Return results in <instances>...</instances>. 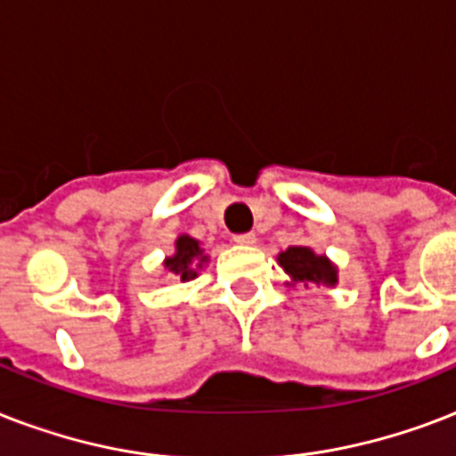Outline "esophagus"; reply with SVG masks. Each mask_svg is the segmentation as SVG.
Returning a JSON list of instances; mask_svg holds the SVG:
<instances>
[{"mask_svg":"<svg viewBox=\"0 0 456 456\" xmlns=\"http://www.w3.org/2000/svg\"><path fill=\"white\" fill-rule=\"evenodd\" d=\"M255 234H236L234 236V243H239V246H253L255 243Z\"/></svg>","mask_w":456,"mask_h":456,"instance_id":"obj_1","label":"esophagus"}]
</instances>
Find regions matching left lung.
<instances>
[{
  "label": "left lung",
  "mask_w": 456,
  "mask_h": 456,
  "mask_svg": "<svg viewBox=\"0 0 456 456\" xmlns=\"http://www.w3.org/2000/svg\"><path fill=\"white\" fill-rule=\"evenodd\" d=\"M279 266L290 276L286 286H318L335 288L339 283V269L328 255H318L309 246H290L288 250H281L276 257Z\"/></svg>",
  "instance_id": "obj_1"
}]
</instances>
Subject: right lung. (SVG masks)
<instances>
[{
	"label": "right lung",
	"mask_w": 456,
	"mask_h": 456,
	"mask_svg": "<svg viewBox=\"0 0 456 456\" xmlns=\"http://www.w3.org/2000/svg\"><path fill=\"white\" fill-rule=\"evenodd\" d=\"M208 265V255L203 253L201 240L191 239L190 234H180L175 239V253L166 257L164 269L168 276H175L177 281H194L203 266Z\"/></svg>",
	"instance_id": "1"
}]
</instances>
